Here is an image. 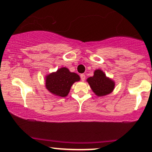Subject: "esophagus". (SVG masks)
<instances>
[{"mask_svg":"<svg viewBox=\"0 0 152 152\" xmlns=\"http://www.w3.org/2000/svg\"><path fill=\"white\" fill-rule=\"evenodd\" d=\"M81 81H85V79H86V76H85L84 74H81Z\"/></svg>","mask_w":152,"mask_h":152,"instance_id":"obj_1","label":"esophagus"}]
</instances>
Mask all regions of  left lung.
Segmentation results:
<instances>
[{"label": "left lung", "instance_id": "left-lung-1", "mask_svg": "<svg viewBox=\"0 0 152 152\" xmlns=\"http://www.w3.org/2000/svg\"><path fill=\"white\" fill-rule=\"evenodd\" d=\"M86 81L97 96H104L113 91L115 88L114 80L106 76L101 69L94 71V76L87 78Z\"/></svg>", "mask_w": 152, "mask_h": 152}]
</instances>
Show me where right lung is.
I'll return each instance as SVG.
<instances>
[{
  "label": "right lung",
  "instance_id": "obj_1",
  "mask_svg": "<svg viewBox=\"0 0 152 152\" xmlns=\"http://www.w3.org/2000/svg\"><path fill=\"white\" fill-rule=\"evenodd\" d=\"M77 74L71 72L67 68L61 67L56 72H52L45 77L46 89L54 96L66 97L75 82L80 81Z\"/></svg>",
  "mask_w": 152,
  "mask_h": 152
}]
</instances>
